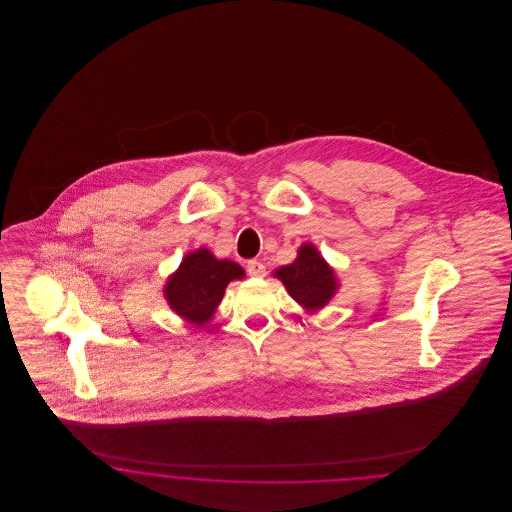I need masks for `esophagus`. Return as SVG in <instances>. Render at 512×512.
Returning <instances> with one entry per match:
<instances>
[{
	"instance_id": "1",
	"label": "esophagus",
	"mask_w": 512,
	"mask_h": 512,
	"mask_svg": "<svg viewBox=\"0 0 512 512\" xmlns=\"http://www.w3.org/2000/svg\"><path fill=\"white\" fill-rule=\"evenodd\" d=\"M247 274L253 276V278H261L267 274V268L261 263V261H247Z\"/></svg>"
}]
</instances>
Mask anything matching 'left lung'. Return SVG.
Returning <instances> with one entry per match:
<instances>
[{
    "instance_id": "8db88e82",
    "label": "left lung",
    "mask_w": 512,
    "mask_h": 512,
    "mask_svg": "<svg viewBox=\"0 0 512 512\" xmlns=\"http://www.w3.org/2000/svg\"><path fill=\"white\" fill-rule=\"evenodd\" d=\"M274 276L282 280L288 293L309 313L326 307L340 288L334 268L320 257L313 244L301 245L297 259L286 267L276 268Z\"/></svg>"
}]
</instances>
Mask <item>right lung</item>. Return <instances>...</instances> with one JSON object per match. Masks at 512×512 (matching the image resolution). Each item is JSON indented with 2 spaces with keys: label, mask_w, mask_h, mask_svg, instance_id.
<instances>
[{
  "label": "right lung",
  "mask_w": 512,
  "mask_h": 512,
  "mask_svg": "<svg viewBox=\"0 0 512 512\" xmlns=\"http://www.w3.org/2000/svg\"><path fill=\"white\" fill-rule=\"evenodd\" d=\"M244 268L228 259H217L201 247L188 253L165 284V299L178 317L195 326L207 324L222 301L226 286L244 278Z\"/></svg>",
  "instance_id": "obj_1"
}]
</instances>
